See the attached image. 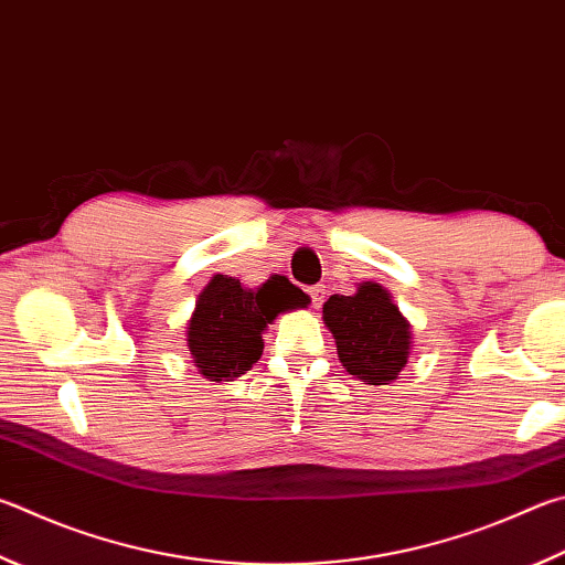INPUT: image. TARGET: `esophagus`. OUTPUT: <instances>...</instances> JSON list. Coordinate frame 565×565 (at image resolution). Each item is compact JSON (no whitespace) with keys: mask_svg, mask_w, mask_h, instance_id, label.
Here are the masks:
<instances>
[{"mask_svg":"<svg viewBox=\"0 0 565 565\" xmlns=\"http://www.w3.org/2000/svg\"><path fill=\"white\" fill-rule=\"evenodd\" d=\"M309 294H311V303H313V309H321V303H323V299H326V286H311L309 289Z\"/></svg>","mask_w":565,"mask_h":565,"instance_id":"34e87169","label":"esophagus"}]
</instances>
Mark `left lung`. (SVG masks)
<instances>
[{"instance_id": "1", "label": "left lung", "mask_w": 565, "mask_h": 565, "mask_svg": "<svg viewBox=\"0 0 565 565\" xmlns=\"http://www.w3.org/2000/svg\"><path fill=\"white\" fill-rule=\"evenodd\" d=\"M323 321L335 338L343 367L367 385H387L409 358V323L381 284L365 281L353 296L323 303Z\"/></svg>"}]
</instances>
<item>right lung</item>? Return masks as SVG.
Instances as JSON below:
<instances>
[{
	"mask_svg": "<svg viewBox=\"0 0 565 565\" xmlns=\"http://www.w3.org/2000/svg\"><path fill=\"white\" fill-rule=\"evenodd\" d=\"M299 286L271 276L259 289H244L239 279L217 274L204 286L188 323V345L198 371L207 381H232L259 361L262 333L276 316L309 306Z\"/></svg>",
	"mask_w": 565,
	"mask_h": 565,
	"instance_id": "right-lung-1",
	"label": "right lung"
}]
</instances>
